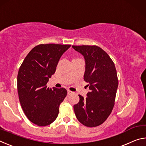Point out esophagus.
Wrapping results in <instances>:
<instances>
[{"label":"esophagus","instance_id":"34e87169","mask_svg":"<svg viewBox=\"0 0 146 146\" xmlns=\"http://www.w3.org/2000/svg\"><path fill=\"white\" fill-rule=\"evenodd\" d=\"M73 91H71L70 90H68V95H71V94H73Z\"/></svg>","mask_w":146,"mask_h":146}]
</instances>
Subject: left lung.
Segmentation results:
<instances>
[{
  "instance_id": "8db88e82",
  "label": "left lung",
  "mask_w": 146,
  "mask_h": 146,
  "mask_svg": "<svg viewBox=\"0 0 146 146\" xmlns=\"http://www.w3.org/2000/svg\"><path fill=\"white\" fill-rule=\"evenodd\" d=\"M84 56L86 68L84 80L90 91L86 98L73 106L78 120L87 127L98 126L104 122L115 105L118 85L117 70L111 58L97 46H72Z\"/></svg>"
}]
</instances>
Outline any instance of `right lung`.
Returning a JSON list of instances; mask_svg holds the SVG:
<instances>
[{
    "label": "right lung",
    "mask_w": 146,
    "mask_h": 146,
    "mask_svg": "<svg viewBox=\"0 0 146 146\" xmlns=\"http://www.w3.org/2000/svg\"><path fill=\"white\" fill-rule=\"evenodd\" d=\"M71 45L40 44L29 51L19 68L17 90L20 103L28 119L39 126L51 124L67 95L65 88L46 84L55 73L61 56Z\"/></svg>",
    "instance_id": "add662e5"
}]
</instances>
